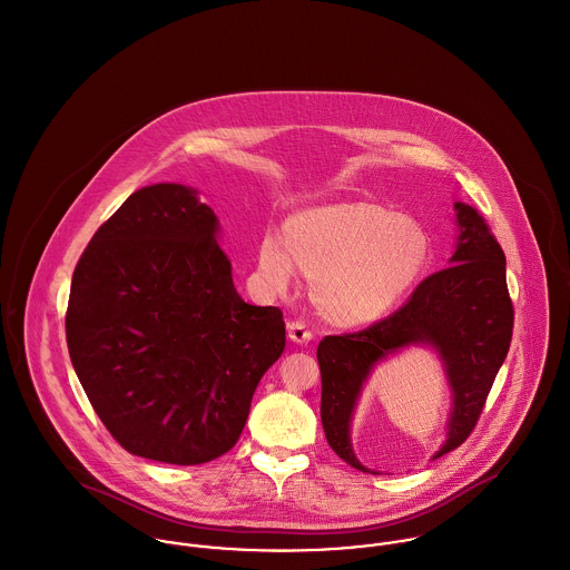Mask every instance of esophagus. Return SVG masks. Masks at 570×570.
<instances>
[{
    "mask_svg": "<svg viewBox=\"0 0 570 570\" xmlns=\"http://www.w3.org/2000/svg\"><path fill=\"white\" fill-rule=\"evenodd\" d=\"M288 337L291 342L308 343L313 340V333L308 331V326L304 322H288Z\"/></svg>",
    "mask_w": 570,
    "mask_h": 570,
    "instance_id": "obj_1",
    "label": "esophagus"
}]
</instances>
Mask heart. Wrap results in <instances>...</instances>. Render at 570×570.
Masks as SVG:
<instances>
[{
    "mask_svg": "<svg viewBox=\"0 0 570 570\" xmlns=\"http://www.w3.org/2000/svg\"><path fill=\"white\" fill-rule=\"evenodd\" d=\"M430 244L419 225L374 203L302 212L286 239L264 235L257 268L273 291H286L295 264L311 277V299L335 326H367L392 313L421 277Z\"/></svg>",
    "mask_w": 570,
    "mask_h": 570,
    "instance_id": "heart-1",
    "label": "heart"
}]
</instances>
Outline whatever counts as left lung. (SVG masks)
Masks as SVG:
<instances>
[{
	"label": "left lung",
	"mask_w": 570,
	"mask_h": 570,
	"mask_svg": "<svg viewBox=\"0 0 570 570\" xmlns=\"http://www.w3.org/2000/svg\"><path fill=\"white\" fill-rule=\"evenodd\" d=\"M460 242L452 266L425 277L412 297L385 320L358 333L320 342L322 425L333 452L367 471L350 445V416L372 365L410 343H432L454 390L450 439L434 458L460 448L475 430L513 335L507 259L473 207L455 203Z\"/></svg>",
	"instance_id": "8db88e82"
}]
</instances>
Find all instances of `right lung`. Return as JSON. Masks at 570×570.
I'll return each instance as SVG.
<instances>
[{
    "label": "right lung",
    "instance_id": "obj_1",
    "mask_svg": "<svg viewBox=\"0 0 570 570\" xmlns=\"http://www.w3.org/2000/svg\"><path fill=\"white\" fill-rule=\"evenodd\" d=\"M216 230L194 189L151 185L116 209L77 262L68 352L129 454L169 464L227 454L284 352L282 311L237 295Z\"/></svg>",
    "mask_w": 570,
    "mask_h": 570
}]
</instances>
